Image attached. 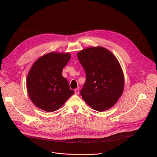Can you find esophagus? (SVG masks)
Segmentation results:
<instances>
[{"label":"esophagus","mask_w":157,"mask_h":157,"mask_svg":"<svg viewBox=\"0 0 157 157\" xmlns=\"http://www.w3.org/2000/svg\"><path fill=\"white\" fill-rule=\"evenodd\" d=\"M75 93L76 94H79V89H78V88H76V89L75 90Z\"/></svg>","instance_id":"34e87169"}]
</instances>
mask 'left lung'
Returning a JSON list of instances; mask_svg holds the SVG:
<instances>
[{
	"mask_svg": "<svg viewBox=\"0 0 157 157\" xmlns=\"http://www.w3.org/2000/svg\"><path fill=\"white\" fill-rule=\"evenodd\" d=\"M78 59L86 73L80 95L88 105L104 111L117 102L124 86V75L116 57L101 46L80 51Z\"/></svg>",
	"mask_w": 157,
	"mask_h": 157,
	"instance_id": "1",
	"label": "left lung"
}]
</instances>
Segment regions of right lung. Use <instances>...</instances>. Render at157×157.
Segmentation results:
<instances>
[{
	"instance_id": "obj_1",
	"label": "right lung",
	"mask_w": 157,
	"mask_h": 157,
	"mask_svg": "<svg viewBox=\"0 0 157 157\" xmlns=\"http://www.w3.org/2000/svg\"><path fill=\"white\" fill-rule=\"evenodd\" d=\"M69 53L50 52L33 63L27 78V90L32 102L46 112L58 110L74 94L62 70Z\"/></svg>"
}]
</instances>
